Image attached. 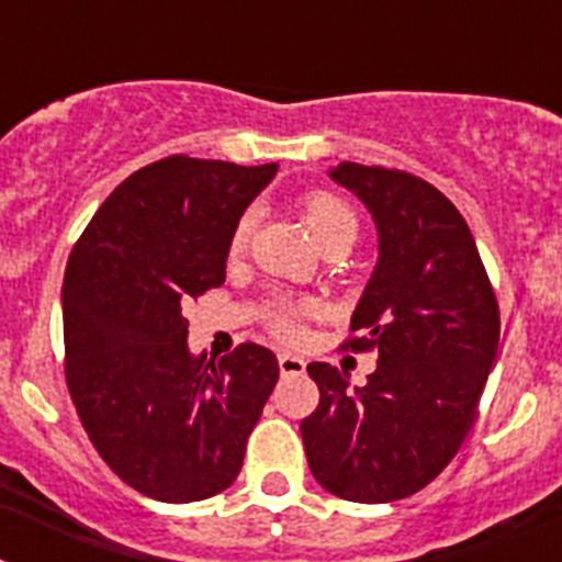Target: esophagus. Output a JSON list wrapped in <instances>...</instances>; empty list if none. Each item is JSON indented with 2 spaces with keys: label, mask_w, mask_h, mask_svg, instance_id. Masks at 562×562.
I'll list each match as a JSON object with an SVG mask.
<instances>
[{
  "label": "esophagus",
  "mask_w": 562,
  "mask_h": 562,
  "mask_svg": "<svg viewBox=\"0 0 562 562\" xmlns=\"http://www.w3.org/2000/svg\"><path fill=\"white\" fill-rule=\"evenodd\" d=\"M278 369H281V376H301L306 371V362L304 357L284 351V355H278Z\"/></svg>",
  "instance_id": "34e87169"
}]
</instances>
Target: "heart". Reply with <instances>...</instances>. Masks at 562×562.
Returning <instances> with one entry per match:
<instances>
[{"instance_id": "1", "label": "heart", "mask_w": 562, "mask_h": 562, "mask_svg": "<svg viewBox=\"0 0 562 562\" xmlns=\"http://www.w3.org/2000/svg\"><path fill=\"white\" fill-rule=\"evenodd\" d=\"M301 213L310 227L312 238L321 247L329 245H351L357 236V216L349 207V202H342L340 196L329 191H310L301 200ZM252 225H256V211H245L238 216L231 233V256H238L250 241ZM306 306L292 304V301H278L270 310V326L276 335L281 337H297L301 335V317H304Z\"/></svg>"}]
</instances>
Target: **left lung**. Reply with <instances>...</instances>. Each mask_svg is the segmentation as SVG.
Wrapping results in <instances>:
<instances>
[{
    "instance_id": "8db88e82",
    "label": "left lung",
    "mask_w": 562,
    "mask_h": 562,
    "mask_svg": "<svg viewBox=\"0 0 562 562\" xmlns=\"http://www.w3.org/2000/svg\"><path fill=\"white\" fill-rule=\"evenodd\" d=\"M369 207L380 258L342 349L376 351L362 389L310 362L321 402L301 422L306 461L331 495L385 504L419 493L459 453L498 355V301L453 202L396 168L329 171Z\"/></svg>"
}]
</instances>
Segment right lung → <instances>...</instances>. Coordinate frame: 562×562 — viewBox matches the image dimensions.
Segmentation results:
<instances>
[{"instance_id": "obj_1", "label": "right lung", "mask_w": 562, "mask_h": 562, "mask_svg": "<svg viewBox=\"0 0 562 562\" xmlns=\"http://www.w3.org/2000/svg\"><path fill=\"white\" fill-rule=\"evenodd\" d=\"M276 171L173 154L114 188L69 252V396L101 459L148 498L191 504L227 490L276 389L270 349L191 355L182 315L225 284L233 225Z\"/></svg>"}]
</instances>
